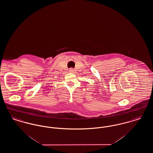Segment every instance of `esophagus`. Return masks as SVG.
Here are the masks:
<instances>
[{
	"mask_svg": "<svg viewBox=\"0 0 153 153\" xmlns=\"http://www.w3.org/2000/svg\"><path fill=\"white\" fill-rule=\"evenodd\" d=\"M69 72H70L71 73H73V72H74V69H69Z\"/></svg>",
	"mask_w": 153,
	"mask_h": 153,
	"instance_id": "34e87169",
	"label": "esophagus"
}]
</instances>
